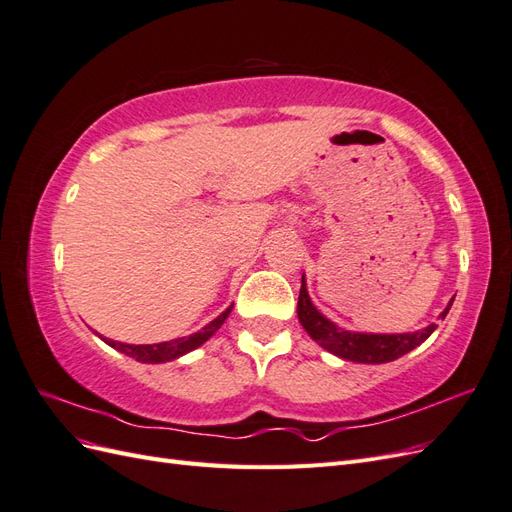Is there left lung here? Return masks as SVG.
I'll list each match as a JSON object with an SVG mask.
<instances>
[{"label": "left lung", "mask_w": 512, "mask_h": 512, "mask_svg": "<svg viewBox=\"0 0 512 512\" xmlns=\"http://www.w3.org/2000/svg\"><path fill=\"white\" fill-rule=\"evenodd\" d=\"M453 301L446 305L442 318L448 314ZM299 322L303 329L309 333L316 344L324 350L333 352L339 359L354 361V363H389L399 359V356L408 354L416 346H421L425 339L436 331L438 324H429L427 329L416 333H399V335H371V333H350L339 329L329 318H324L314 307L305 288V277L301 280L299 292V305H297Z\"/></svg>", "instance_id": "left-lung-1"}]
</instances>
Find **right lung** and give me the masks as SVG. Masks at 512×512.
<instances>
[{
    "label": "right lung",
    "mask_w": 512,
    "mask_h": 512,
    "mask_svg": "<svg viewBox=\"0 0 512 512\" xmlns=\"http://www.w3.org/2000/svg\"><path fill=\"white\" fill-rule=\"evenodd\" d=\"M232 305L226 309V312H222L218 318L211 320L207 327L200 329L198 333L190 335V337H179V339H173V342H162V344H143V346H134V344H121V342H113V339H104V342L108 346L117 348L119 352L132 356V359L141 361V363H166V361H173V359H179V356H183L185 352H190L198 346H203L207 339L218 331L224 320L228 318Z\"/></svg>",
    "instance_id": "1"
}]
</instances>
